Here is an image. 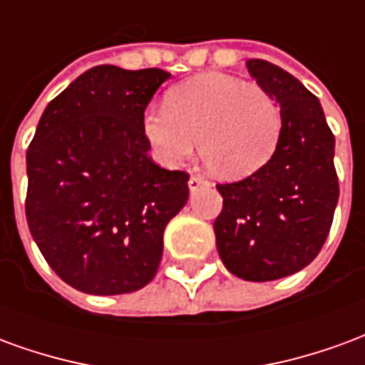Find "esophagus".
Returning <instances> with one entry per match:
<instances>
[{
    "mask_svg": "<svg viewBox=\"0 0 365 365\" xmlns=\"http://www.w3.org/2000/svg\"><path fill=\"white\" fill-rule=\"evenodd\" d=\"M187 185H190L191 191H195V190H199V187H205V185H209V182H207L203 175H191Z\"/></svg>",
    "mask_w": 365,
    "mask_h": 365,
    "instance_id": "esophagus-1",
    "label": "esophagus"
}]
</instances>
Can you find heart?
<instances>
[{"instance_id": "1", "label": "heart", "mask_w": 365, "mask_h": 365, "mask_svg": "<svg viewBox=\"0 0 365 365\" xmlns=\"http://www.w3.org/2000/svg\"><path fill=\"white\" fill-rule=\"evenodd\" d=\"M143 135L160 164L180 168L197 150L213 174L245 178L269 158L279 135L274 97L256 83L219 72L178 83L166 107L150 105Z\"/></svg>"}]
</instances>
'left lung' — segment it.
I'll return each instance as SVG.
<instances>
[{"mask_svg":"<svg viewBox=\"0 0 365 365\" xmlns=\"http://www.w3.org/2000/svg\"><path fill=\"white\" fill-rule=\"evenodd\" d=\"M246 68L279 105L282 130L264 166L217 185L222 211L213 229L230 274L272 282L309 266L329 237L340 193L334 135L297 78L266 60H248Z\"/></svg>","mask_w":365,"mask_h":365,"instance_id":"8db88e82","label":"left lung"}]
</instances>
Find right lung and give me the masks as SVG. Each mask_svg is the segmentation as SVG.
Instances as JSON below:
<instances>
[{"label": "right lung", "instance_id": "obj_1", "mask_svg": "<svg viewBox=\"0 0 365 365\" xmlns=\"http://www.w3.org/2000/svg\"><path fill=\"white\" fill-rule=\"evenodd\" d=\"M170 74L101 64L46 105L27 150L29 230L62 282L120 295L156 275L190 174L148 156L143 115Z\"/></svg>", "mask_w": 365, "mask_h": 365}]
</instances>
